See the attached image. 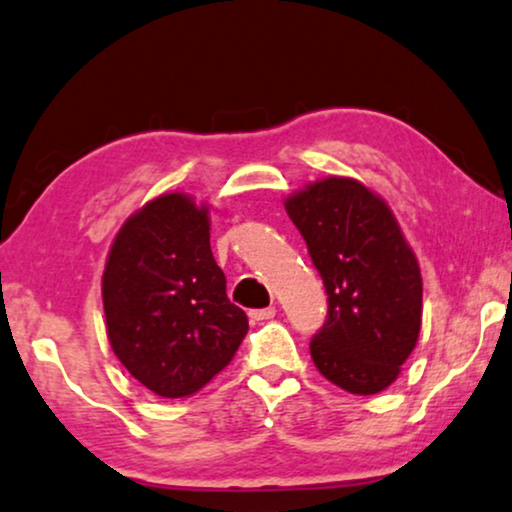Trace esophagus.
Segmentation results:
<instances>
[{
	"label": "esophagus",
	"mask_w": 512,
	"mask_h": 512,
	"mask_svg": "<svg viewBox=\"0 0 512 512\" xmlns=\"http://www.w3.org/2000/svg\"><path fill=\"white\" fill-rule=\"evenodd\" d=\"M273 315H276V308L269 306V308H259V311H250V318L255 322H264V320H271Z\"/></svg>",
	"instance_id": "1"
}]
</instances>
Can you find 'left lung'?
<instances>
[{
    "label": "left lung",
    "mask_w": 512,
    "mask_h": 512,
    "mask_svg": "<svg viewBox=\"0 0 512 512\" xmlns=\"http://www.w3.org/2000/svg\"><path fill=\"white\" fill-rule=\"evenodd\" d=\"M327 292L311 357L329 383L378 394L397 380L422 325V276L390 206L355 178L329 176L285 199Z\"/></svg>",
    "instance_id": "left-lung-1"
}]
</instances>
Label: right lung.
Listing matches in <instances>:
<instances>
[{
  "label": "right lung",
  "instance_id": "add662e5",
  "mask_svg": "<svg viewBox=\"0 0 512 512\" xmlns=\"http://www.w3.org/2000/svg\"><path fill=\"white\" fill-rule=\"evenodd\" d=\"M102 297L115 357L164 399L211 383L248 334L211 253L208 206L181 192L148 201L120 227Z\"/></svg>",
  "mask_w": 512,
  "mask_h": 512
}]
</instances>
